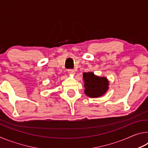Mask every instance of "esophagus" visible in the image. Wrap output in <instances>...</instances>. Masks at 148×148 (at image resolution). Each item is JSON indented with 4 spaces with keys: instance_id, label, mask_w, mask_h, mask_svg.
Instances as JSON below:
<instances>
[{
    "instance_id": "esophagus-1",
    "label": "esophagus",
    "mask_w": 148,
    "mask_h": 148,
    "mask_svg": "<svg viewBox=\"0 0 148 148\" xmlns=\"http://www.w3.org/2000/svg\"><path fill=\"white\" fill-rule=\"evenodd\" d=\"M68 73L71 75H74L75 74V71L74 70H72V69H70L68 71Z\"/></svg>"
}]
</instances>
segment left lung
Masks as SVG:
<instances>
[{"label": "left lung", "mask_w": 148, "mask_h": 148, "mask_svg": "<svg viewBox=\"0 0 148 148\" xmlns=\"http://www.w3.org/2000/svg\"><path fill=\"white\" fill-rule=\"evenodd\" d=\"M84 92L91 98H98L104 95L109 89V81L106 77H100L92 72L83 73Z\"/></svg>", "instance_id": "obj_1"}]
</instances>
